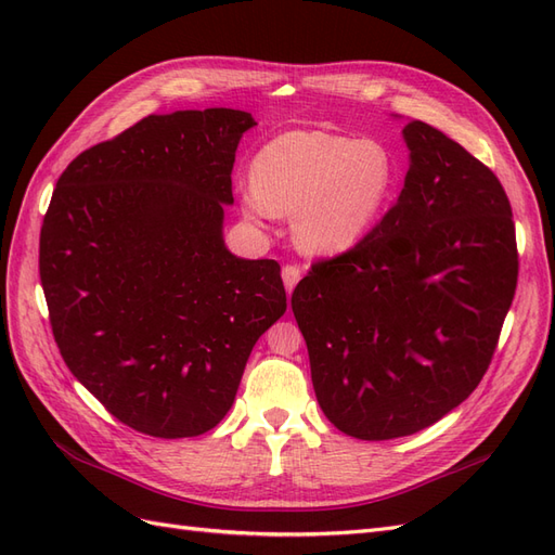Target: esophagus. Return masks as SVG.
<instances>
[{
  "mask_svg": "<svg viewBox=\"0 0 555 555\" xmlns=\"http://www.w3.org/2000/svg\"><path fill=\"white\" fill-rule=\"evenodd\" d=\"M298 280H300V268L298 266H284L282 268V282H284V289H287L289 294L294 292V287L298 284Z\"/></svg>",
  "mask_w": 555,
  "mask_h": 555,
  "instance_id": "1",
  "label": "esophagus"
}]
</instances>
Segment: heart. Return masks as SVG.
Wrapping results in <instances>:
<instances>
[{
  "mask_svg": "<svg viewBox=\"0 0 555 555\" xmlns=\"http://www.w3.org/2000/svg\"><path fill=\"white\" fill-rule=\"evenodd\" d=\"M398 184L393 153L375 139L292 129L251 162L243 208L251 217L294 215L296 245L314 257L357 247L379 222Z\"/></svg>",
  "mask_w": 555,
  "mask_h": 555,
  "instance_id": "heart-1",
  "label": "heart"
}]
</instances>
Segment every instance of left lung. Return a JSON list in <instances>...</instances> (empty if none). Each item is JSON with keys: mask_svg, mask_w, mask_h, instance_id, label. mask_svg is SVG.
<instances>
[{"mask_svg": "<svg viewBox=\"0 0 555 555\" xmlns=\"http://www.w3.org/2000/svg\"><path fill=\"white\" fill-rule=\"evenodd\" d=\"M402 141L410 169L393 208L292 294L319 408L359 440L424 430L477 389L518 275L493 171L422 120Z\"/></svg>", "mask_w": 555, "mask_h": 555, "instance_id": "left-lung-1", "label": "left lung"}]
</instances>
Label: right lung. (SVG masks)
<instances>
[{"label": "right lung", "mask_w": 555, "mask_h": 555, "mask_svg": "<svg viewBox=\"0 0 555 555\" xmlns=\"http://www.w3.org/2000/svg\"><path fill=\"white\" fill-rule=\"evenodd\" d=\"M255 125L233 108L147 115L66 166L43 217L39 273L60 354L153 438L220 424L251 347L287 310L280 263L224 245L231 169Z\"/></svg>", "instance_id": "add662e5"}]
</instances>
